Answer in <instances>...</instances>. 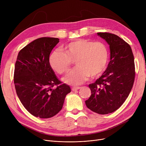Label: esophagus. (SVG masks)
Returning a JSON list of instances; mask_svg holds the SVG:
<instances>
[{"instance_id": "obj_1", "label": "esophagus", "mask_w": 146, "mask_h": 146, "mask_svg": "<svg viewBox=\"0 0 146 146\" xmlns=\"http://www.w3.org/2000/svg\"><path fill=\"white\" fill-rule=\"evenodd\" d=\"M79 89H80V87H73V88H72V91H76V90H77Z\"/></svg>"}]
</instances>
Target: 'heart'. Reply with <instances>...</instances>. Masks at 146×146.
<instances>
[{"label":"heart","mask_w":146,"mask_h":146,"mask_svg":"<svg viewBox=\"0 0 146 146\" xmlns=\"http://www.w3.org/2000/svg\"><path fill=\"white\" fill-rule=\"evenodd\" d=\"M109 51L102 42H93L79 39L66 44L61 50L53 51L49 57V63L58 74L67 73L75 61L76 67L63 78V80L73 86L85 82L91 77L101 74L108 63Z\"/></svg>","instance_id":"b5f03b06"}]
</instances>
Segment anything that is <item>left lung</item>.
I'll list each match as a JSON object with an SVG mask.
<instances>
[{"instance_id": "1", "label": "left lung", "mask_w": 146, "mask_h": 146, "mask_svg": "<svg viewBox=\"0 0 146 146\" xmlns=\"http://www.w3.org/2000/svg\"><path fill=\"white\" fill-rule=\"evenodd\" d=\"M110 45V61L106 70L94 83L89 85L91 94L85 101L88 108L99 114L117 110L128 98L135 79V65L130 45L118 36L98 33Z\"/></svg>"}]
</instances>
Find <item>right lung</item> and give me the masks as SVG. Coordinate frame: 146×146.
Wrapping results in <instances>:
<instances>
[{
  "instance_id": "add662e5",
  "label": "right lung",
  "mask_w": 146,
  "mask_h": 146,
  "mask_svg": "<svg viewBox=\"0 0 146 146\" xmlns=\"http://www.w3.org/2000/svg\"><path fill=\"white\" fill-rule=\"evenodd\" d=\"M58 42L57 38H38L19 52L15 63L13 80L17 95L36 117L56 115L71 92L70 86L58 80L49 63L50 53Z\"/></svg>"
}]
</instances>
